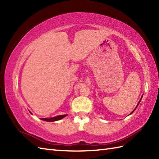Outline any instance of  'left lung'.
I'll return each mask as SVG.
<instances>
[{"instance_id":"8db88e82","label":"left lung","mask_w":159,"mask_h":159,"mask_svg":"<svg viewBox=\"0 0 159 159\" xmlns=\"http://www.w3.org/2000/svg\"><path fill=\"white\" fill-rule=\"evenodd\" d=\"M141 98H142V97H141ZM141 100H139V102H138V104H137V106H138V105H139V102H140V101H141ZM137 107H136V108H137ZM136 108H135V109H134V110H133V111H132V112H131V113H130V114H132V113H133L134 112V110H135V109H136Z\"/></svg>"}]
</instances>
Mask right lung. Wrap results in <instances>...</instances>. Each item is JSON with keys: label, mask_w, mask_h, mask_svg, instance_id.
Wrapping results in <instances>:
<instances>
[{"label": "right lung", "mask_w": 159, "mask_h": 159, "mask_svg": "<svg viewBox=\"0 0 159 159\" xmlns=\"http://www.w3.org/2000/svg\"><path fill=\"white\" fill-rule=\"evenodd\" d=\"M67 116V115H61V116H57L56 117H53L51 118H42V120L46 121H55L61 120L63 117H66Z\"/></svg>", "instance_id": "1"}]
</instances>
